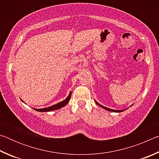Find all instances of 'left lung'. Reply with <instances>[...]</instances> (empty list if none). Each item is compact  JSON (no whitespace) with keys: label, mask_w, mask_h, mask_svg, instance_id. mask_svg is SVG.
Listing matches in <instances>:
<instances>
[{"label":"left lung","mask_w":159,"mask_h":159,"mask_svg":"<svg viewBox=\"0 0 159 159\" xmlns=\"http://www.w3.org/2000/svg\"><path fill=\"white\" fill-rule=\"evenodd\" d=\"M95 102H96V104H98V105H99V107H102V108L104 109H106V110H108V111H112V112H121V111H123V110H114V109H111L107 108V107H104V106H102L101 104H99L98 103V102H97L96 101H95Z\"/></svg>","instance_id":"obj_1"}]
</instances>
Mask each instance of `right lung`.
Instances as JSON below:
<instances>
[{
    "mask_svg": "<svg viewBox=\"0 0 159 159\" xmlns=\"http://www.w3.org/2000/svg\"><path fill=\"white\" fill-rule=\"evenodd\" d=\"M71 92L69 93V96L67 97V98H66L64 99V101L60 102V103H57L55 104V105H52L49 107H47V108H44V109H34L35 110H36L40 112H47V111H54V110H57L61 108V107H64L65 105H66L68 104V102L70 100V98H71Z\"/></svg>",
    "mask_w": 159,
    "mask_h": 159,
    "instance_id": "obj_1",
    "label": "right lung"
}]
</instances>
